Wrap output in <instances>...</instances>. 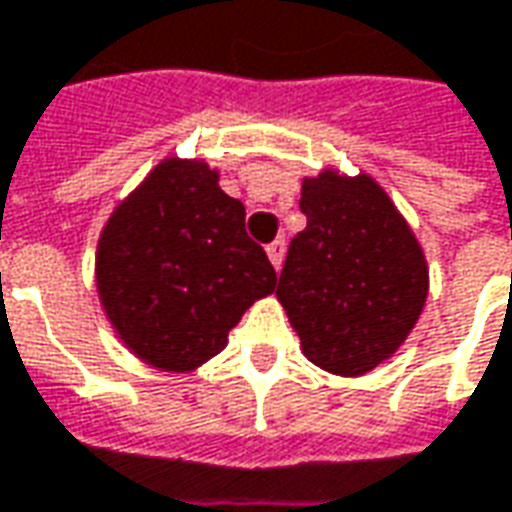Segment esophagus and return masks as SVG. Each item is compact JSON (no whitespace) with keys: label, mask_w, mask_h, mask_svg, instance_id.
Instances as JSON below:
<instances>
[{"label":"esophagus","mask_w":512,"mask_h":512,"mask_svg":"<svg viewBox=\"0 0 512 512\" xmlns=\"http://www.w3.org/2000/svg\"><path fill=\"white\" fill-rule=\"evenodd\" d=\"M266 255H268V260H271V266L280 268L282 257H285V241H274V244H268Z\"/></svg>","instance_id":"obj_1"}]
</instances>
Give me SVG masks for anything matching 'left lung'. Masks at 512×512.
Returning <instances> with one entry per match:
<instances>
[{
	"label": "left lung",
	"instance_id": "obj_1",
	"mask_svg": "<svg viewBox=\"0 0 512 512\" xmlns=\"http://www.w3.org/2000/svg\"><path fill=\"white\" fill-rule=\"evenodd\" d=\"M299 207L307 227L291 241L277 299L313 366L363 377L399 352L427 305L424 249L363 171L305 177Z\"/></svg>",
	"mask_w": 512,
	"mask_h": 512
}]
</instances>
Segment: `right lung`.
Segmentation results:
<instances>
[{"mask_svg":"<svg viewBox=\"0 0 512 512\" xmlns=\"http://www.w3.org/2000/svg\"><path fill=\"white\" fill-rule=\"evenodd\" d=\"M246 210L202 157L160 160L121 199L96 241L94 280L110 327L132 355L188 374L227 346L257 299L277 288Z\"/></svg>","mask_w":512,"mask_h":512,"instance_id":"obj_1","label":"right lung"}]
</instances>
